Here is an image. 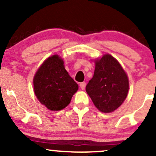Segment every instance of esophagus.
I'll return each mask as SVG.
<instances>
[{
    "instance_id": "34e87169",
    "label": "esophagus",
    "mask_w": 156,
    "mask_h": 156,
    "mask_svg": "<svg viewBox=\"0 0 156 156\" xmlns=\"http://www.w3.org/2000/svg\"><path fill=\"white\" fill-rule=\"evenodd\" d=\"M80 87L81 89H85V87H86V83L85 82H81V83H80Z\"/></svg>"
}]
</instances>
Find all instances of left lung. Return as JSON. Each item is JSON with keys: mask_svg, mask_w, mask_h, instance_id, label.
Here are the masks:
<instances>
[{"mask_svg": "<svg viewBox=\"0 0 156 156\" xmlns=\"http://www.w3.org/2000/svg\"><path fill=\"white\" fill-rule=\"evenodd\" d=\"M93 62L95 64L94 76L86 87V91L100 112L112 113L128 96V75L119 62L108 53Z\"/></svg>", "mask_w": 156, "mask_h": 156, "instance_id": "8db88e82", "label": "left lung"}]
</instances>
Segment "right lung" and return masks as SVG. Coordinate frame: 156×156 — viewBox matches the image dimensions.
<instances>
[{
	"mask_svg": "<svg viewBox=\"0 0 156 156\" xmlns=\"http://www.w3.org/2000/svg\"><path fill=\"white\" fill-rule=\"evenodd\" d=\"M64 64L58 55H51L44 61L34 76V92L37 100L53 112L66 108L78 89Z\"/></svg>",
	"mask_w": 156,
	"mask_h": 156,
	"instance_id": "right-lung-1",
	"label": "right lung"
}]
</instances>
